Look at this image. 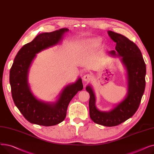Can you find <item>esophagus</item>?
Wrapping results in <instances>:
<instances>
[{
	"instance_id": "34e87169",
	"label": "esophagus",
	"mask_w": 154,
	"mask_h": 154,
	"mask_svg": "<svg viewBox=\"0 0 154 154\" xmlns=\"http://www.w3.org/2000/svg\"><path fill=\"white\" fill-rule=\"evenodd\" d=\"M91 79H92V75L88 74L85 75L83 77V80L85 82H89Z\"/></svg>"
}]
</instances>
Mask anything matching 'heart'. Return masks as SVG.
<instances>
[{"label":"heart","mask_w":154,"mask_h":154,"mask_svg":"<svg viewBox=\"0 0 154 154\" xmlns=\"http://www.w3.org/2000/svg\"><path fill=\"white\" fill-rule=\"evenodd\" d=\"M100 42V40L98 38H95V39H93V40H91L89 41V44H91L92 45H97Z\"/></svg>","instance_id":"b5f03b06"}]
</instances>
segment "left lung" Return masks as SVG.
<instances>
[{
	"label": "left lung",
	"instance_id": "obj_1",
	"mask_svg": "<svg viewBox=\"0 0 154 154\" xmlns=\"http://www.w3.org/2000/svg\"><path fill=\"white\" fill-rule=\"evenodd\" d=\"M110 38L116 43V51L109 52L112 55L122 57L127 70L128 91L127 97L112 110L102 112L95 107V98L91 86L86 87L90 94V117L97 124L107 127L116 126L131 118L138 109L145 87L146 66L139 48L126 37L109 31Z\"/></svg>",
	"mask_w": 154,
	"mask_h": 154
}]
</instances>
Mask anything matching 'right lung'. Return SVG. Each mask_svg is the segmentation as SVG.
<instances>
[{
	"label": "right lung",
	"instance_id": "obj_1",
	"mask_svg": "<svg viewBox=\"0 0 154 154\" xmlns=\"http://www.w3.org/2000/svg\"><path fill=\"white\" fill-rule=\"evenodd\" d=\"M68 29L40 34L32 42L24 45L16 55L10 70V84L15 105L29 122L43 126L58 124L65 119L72 98L82 91V79L67 86L58 101L53 104L39 101L30 91L27 72L35 54L59 43Z\"/></svg>",
	"mask_w": 154,
	"mask_h": 154
}]
</instances>
